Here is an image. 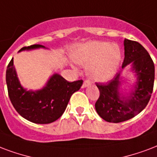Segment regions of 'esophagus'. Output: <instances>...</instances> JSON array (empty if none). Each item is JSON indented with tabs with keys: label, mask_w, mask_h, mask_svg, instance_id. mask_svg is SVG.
I'll return each instance as SVG.
<instances>
[{
	"label": "esophagus",
	"mask_w": 157,
	"mask_h": 157,
	"mask_svg": "<svg viewBox=\"0 0 157 157\" xmlns=\"http://www.w3.org/2000/svg\"><path fill=\"white\" fill-rule=\"evenodd\" d=\"M90 86V82L88 80H86V81L83 82V86H82L87 87V86Z\"/></svg>",
	"instance_id": "1"
}]
</instances>
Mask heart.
<instances>
[{"mask_svg": "<svg viewBox=\"0 0 157 157\" xmlns=\"http://www.w3.org/2000/svg\"><path fill=\"white\" fill-rule=\"evenodd\" d=\"M72 58L80 65L89 66L88 75L95 81L110 80L121 60V50L115 44L90 41L74 48Z\"/></svg>", "mask_w": 157, "mask_h": 157, "instance_id": "heart-1", "label": "heart"}]
</instances>
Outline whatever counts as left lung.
I'll return each mask as SVG.
<instances>
[{
	"mask_svg": "<svg viewBox=\"0 0 157 157\" xmlns=\"http://www.w3.org/2000/svg\"><path fill=\"white\" fill-rule=\"evenodd\" d=\"M132 63L137 75V85L128 98L120 96L121 72L106 83H96L100 97L95 110L109 123H121L141 113L151 99L155 79V66L147 50L138 43L124 39V60L122 68Z\"/></svg>",
	"mask_w": 157,
	"mask_h": 157,
	"instance_id": "8db88e82",
	"label": "left lung"
}]
</instances>
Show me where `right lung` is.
I'll return each instance as SVG.
<instances>
[{
	"label": "right lung",
	"instance_id": "right-lung-1",
	"mask_svg": "<svg viewBox=\"0 0 157 157\" xmlns=\"http://www.w3.org/2000/svg\"><path fill=\"white\" fill-rule=\"evenodd\" d=\"M44 48L39 44L24 47L20 51ZM6 85L10 100L23 118L34 124H46L56 121L63 115L71 96L80 90L83 81L69 82L54 74L42 90L32 91L20 85L14 67L13 58L7 66Z\"/></svg>",
	"mask_w": 157,
	"mask_h": 157
}]
</instances>
